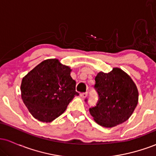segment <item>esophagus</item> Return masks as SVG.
Segmentation results:
<instances>
[{"label": "esophagus", "instance_id": "esophagus-1", "mask_svg": "<svg viewBox=\"0 0 156 156\" xmlns=\"http://www.w3.org/2000/svg\"><path fill=\"white\" fill-rule=\"evenodd\" d=\"M80 97H81L82 98H86L87 96V92H84V93H81V94H80Z\"/></svg>", "mask_w": 156, "mask_h": 156}]
</instances>
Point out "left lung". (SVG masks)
<instances>
[{
  "instance_id": "obj_1",
  "label": "left lung",
  "mask_w": 156,
  "mask_h": 156,
  "mask_svg": "<svg viewBox=\"0 0 156 156\" xmlns=\"http://www.w3.org/2000/svg\"><path fill=\"white\" fill-rule=\"evenodd\" d=\"M99 101L89 108L93 119L104 128H113L128 120L139 101V92L130 76L119 67L95 77Z\"/></svg>"
}]
</instances>
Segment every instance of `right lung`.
<instances>
[{
  "label": "right lung",
  "mask_w": 156,
  "mask_h": 156,
  "mask_svg": "<svg viewBox=\"0 0 156 156\" xmlns=\"http://www.w3.org/2000/svg\"><path fill=\"white\" fill-rule=\"evenodd\" d=\"M72 69L56 58L44 60L23 78L21 98L29 112L42 122H51L67 109L75 96Z\"/></svg>",
  "instance_id": "add662e5"
}]
</instances>
